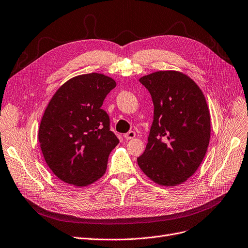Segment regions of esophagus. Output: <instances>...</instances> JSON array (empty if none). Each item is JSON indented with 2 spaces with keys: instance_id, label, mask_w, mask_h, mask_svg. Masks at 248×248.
Segmentation results:
<instances>
[{
  "instance_id": "esophagus-1",
  "label": "esophagus",
  "mask_w": 248,
  "mask_h": 248,
  "mask_svg": "<svg viewBox=\"0 0 248 248\" xmlns=\"http://www.w3.org/2000/svg\"><path fill=\"white\" fill-rule=\"evenodd\" d=\"M124 137L125 140H132L136 137V133L134 131H130V132H127L126 134H124Z\"/></svg>"
}]
</instances>
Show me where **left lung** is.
Here are the masks:
<instances>
[{
	"label": "left lung",
	"instance_id": "1",
	"mask_svg": "<svg viewBox=\"0 0 248 248\" xmlns=\"http://www.w3.org/2000/svg\"><path fill=\"white\" fill-rule=\"evenodd\" d=\"M151 94L154 117L139 167L156 184L174 186L189 178L207 153L211 120L199 86L176 71L140 79Z\"/></svg>",
	"mask_w": 248,
	"mask_h": 248
}]
</instances>
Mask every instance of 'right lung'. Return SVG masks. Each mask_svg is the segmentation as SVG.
<instances>
[{"label":"right lung","instance_id":"obj_1","mask_svg":"<svg viewBox=\"0 0 248 248\" xmlns=\"http://www.w3.org/2000/svg\"><path fill=\"white\" fill-rule=\"evenodd\" d=\"M115 86L102 74L80 75L62 85L50 99L38 141L47 166L63 182L86 186L105 173L108 156L120 141L101 106Z\"/></svg>","mask_w":248,"mask_h":248}]
</instances>
